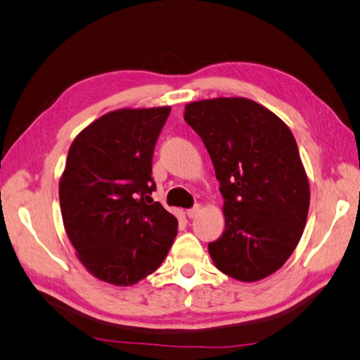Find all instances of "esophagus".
I'll return each instance as SVG.
<instances>
[{"instance_id": "obj_1", "label": "esophagus", "mask_w": 360, "mask_h": 360, "mask_svg": "<svg viewBox=\"0 0 360 360\" xmlns=\"http://www.w3.org/2000/svg\"><path fill=\"white\" fill-rule=\"evenodd\" d=\"M200 210H201V206H200V204H196V206H193L192 209L187 210V217L188 218H195L196 215L200 214Z\"/></svg>"}]
</instances>
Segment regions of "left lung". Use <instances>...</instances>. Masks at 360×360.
<instances>
[{
    "label": "left lung",
    "instance_id": "1",
    "mask_svg": "<svg viewBox=\"0 0 360 360\" xmlns=\"http://www.w3.org/2000/svg\"><path fill=\"white\" fill-rule=\"evenodd\" d=\"M220 181L224 232L209 243L215 266L252 283L279 270L297 248L309 212V181L292 131L246 98L186 105Z\"/></svg>",
    "mask_w": 360,
    "mask_h": 360
}]
</instances>
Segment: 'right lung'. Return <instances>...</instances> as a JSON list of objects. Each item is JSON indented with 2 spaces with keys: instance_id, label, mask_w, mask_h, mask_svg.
I'll return each mask as SVG.
<instances>
[{
  "instance_id": "right-lung-1",
  "label": "right lung",
  "mask_w": 360,
  "mask_h": 360,
  "mask_svg": "<svg viewBox=\"0 0 360 360\" xmlns=\"http://www.w3.org/2000/svg\"><path fill=\"white\" fill-rule=\"evenodd\" d=\"M170 108L120 109L70 146L60 212L84 266L104 283L132 285L164 262L178 220L153 201V154Z\"/></svg>"
}]
</instances>
